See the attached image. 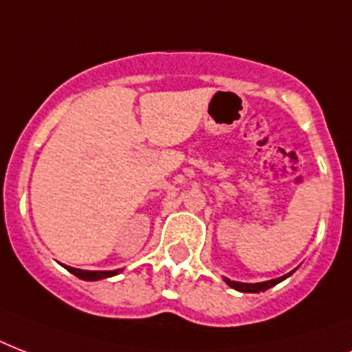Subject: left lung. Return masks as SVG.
Here are the masks:
<instances>
[{
  "label": "left lung",
  "mask_w": 352,
  "mask_h": 352,
  "mask_svg": "<svg viewBox=\"0 0 352 352\" xmlns=\"http://www.w3.org/2000/svg\"><path fill=\"white\" fill-rule=\"evenodd\" d=\"M290 274H287V276H281V278H278V279L263 281V283H239V281H232V279H226V278H225V281L230 285L232 289L239 290V292H265V290L270 289V287H274V285H278L279 281H283V279L289 278Z\"/></svg>",
  "instance_id": "left-lung-1"
}]
</instances>
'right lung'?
Masks as SVG:
<instances>
[{"mask_svg":"<svg viewBox=\"0 0 352 352\" xmlns=\"http://www.w3.org/2000/svg\"><path fill=\"white\" fill-rule=\"evenodd\" d=\"M71 274H74L76 278L85 279V281H98V279L111 278V276H117L118 270H80V268L65 267Z\"/></svg>","mask_w":352,"mask_h":352,"instance_id":"right-lung-1","label":"right lung"}]
</instances>
